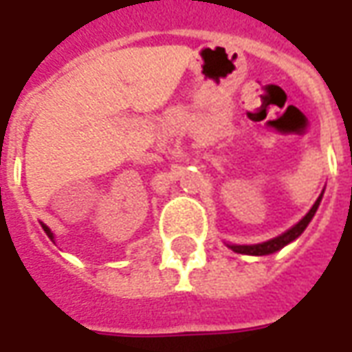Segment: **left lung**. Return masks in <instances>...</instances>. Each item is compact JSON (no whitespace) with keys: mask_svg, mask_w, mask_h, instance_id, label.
<instances>
[{"mask_svg":"<svg viewBox=\"0 0 352 352\" xmlns=\"http://www.w3.org/2000/svg\"><path fill=\"white\" fill-rule=\"evenodd\" d=\"M320 199L322 195L316 199V203L313 204V208L305 214V218L300 220L296 226L292 229H288L286 233H283L280 236H275V239H271L267 243H261V244H250V246H231L233 250L239 252V254H248V256H267V254H273V252L280 250L283 246H286L292 241H296L298 236L305 231V228L309 226V221L313 220V216H315L316 208H318V204H320Z\"/></svg>","mask_w":352,"mask_h":352,"instance_id":"left-lung-1","label":"left lung"}]
</instances>
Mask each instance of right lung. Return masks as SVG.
Listing matches in <instances>:
<instances>
[{
    "instance_id": "add662e5",
    "label": "right lung",
    "mask_w": 352,
    "mask_h": 352,
    "mask_svg": "<svg viewBox=\"0 0 352 352\" xmlns=\"http://www.w3.org/2000/svg\"><path fill=\"white\" fill-rule=\"evenodd\" d=\"M43 229H45V233H47V235H49V236H51V239H52V233H51V229L47 228V226H43Z\"/></svg>"
}]
</instances>
